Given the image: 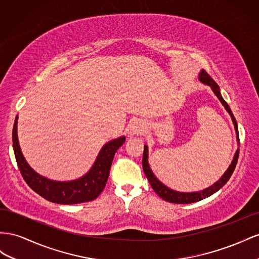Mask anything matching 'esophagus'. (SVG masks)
Returning <instances> with one entry per match:
<instances>
[{
  "label": "esophagus",
  "mask_w": 259,
  "mask_h": 259,
  "mask_svg": "<svg viewBox=\"0 0 259 259\" xmlns=\"http://www.w3.org/2000/svg\"><path fill=\"white\" fill-rule=\"evenodd\" d=\"M131 130H132V134L141 135L142 132H143V130H144V127H143V124H140V123L137 122V123H135L134 125H132Z\"/></svg>",
  "instance_id": "esophagus-1"
}]
</instances>
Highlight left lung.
Wrapping results in <instances>:
<instances>
[{"instance_id":"obj_1","label":"left lung","mask_w":259,"mask_h":259,"mask_svg":"<svg viewBox=\"0 0 259 259\" xmlns=\"http://www.w3.org/2000/svg\"><path fill=\"white\" fill-rule=\"evenodd\" d=\"M199 80L202 81L203 83H206L211 87L212 91L215 92V94L217 95V98L220 100V102L223 103V105L226 107V109L229 112V114L231 115L232 117V120H233V123H234V127H235V130L236 132H238L239 135V131H238V123H236V120L235 118L231 112L230 107H229V105L227 104V102L223 99V97H221L220 94V91H219V87L218 84L215 82V80H213L209 75L208 72L206 71L205 69H203L201 71V73H199ZM238 139H239V136H238ZM240 141V139H239ZM239 153L240 151L238 150L234 155V158L231 162L230 167L228 168V170L225 172V175L221 177L220 180L217 181L215 184H212L211 187H209L208 189H205L201 192H193V193H181V192H177V191H172L169 188H167L166 186H164L156 177L154 176V174L152 172L151 168L149 166V161H147V146L145 145L144 146V152H143V159H142V166H143V170H144V174L145 176L147 177V179H149L150 181V184L152 186L153 190L156 192V193L158 194L159 197H161L162 199H165V201L169 202V203H175V204H190V203H194V202H198L201 201V199L203 198H206L208 197L210 195H212L213 193H216V192L218 190H220L221 188H223L225 184L228 182V180L230 179V177L232 176L234 169H235V166H236V162H238V158H239Z\"/></svg>"}]
</instances>
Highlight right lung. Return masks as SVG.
Listing matches in <instances>:
<instances>
[{"label":"right lung","mask_w":259,"mask_h":259,"mask_svg":"<svg viewBox=\"0 0 259 259\" xmlns=\"http://www.w3.org/2000/svg\"><path fill=\"white\" fill-rule=\"evenodd\" d=\"M124 137H121L105 144L91 170L82 178L75 181L58 182L41 177L27 164L18 144L17 117L13 128L15 158H16L17 166L24 180L35 193L50 202L57 204H79L90 202L97 198L106 186L115 153L124 143Z\"/></svg>","instance_id":"obj_1"}]
</instances>
